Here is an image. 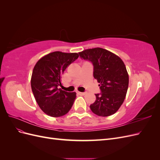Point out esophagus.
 Returning a JSON list of instances; mask_svg holds the SVG:
<instances>
[{
	"mask_svg": "<svg viewBox=\"0 0 160 160\" xmlns=\"http://www.w3.org/2000/svg\"><path fill=\"white\" fill-rule=\"evenodd\" d=\"M77 93H78V94H79V95H85V94H86V93H84V92H79V91H77Z\"/></svg>",
	"mask_w": 160,
	"mask_h": 160,
	"instance_id": "obj_1",
	"label": "esophagus"
}]
</instances>
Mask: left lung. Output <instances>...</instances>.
I'll use <instances>...</instances> for the list:
<instances>
[{"label":"left lung","mask_w":160,"mask_h":160,"mask_svg":"<svg viewBox=\"0 0 160 160\" xmlns=\"http://www.w3.org/2000/svg\"><path fill=\"white\" fill-rule=\"evenodd\" d=\"M82 59L93 66V77L98 80L101 93L90 105L93 113L101 117L114 114L126 95L129 76L123 61L116 55L102 48H94L79 52Z\"/></svg>","instance_id":"obj_1"}]
</instances>
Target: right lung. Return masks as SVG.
<instances>
[{"label": "right lung", "mask_w": 160, "mask_h": 160, "mask_svg": "<svg viewBox=\"0 0 160 160\" xmlns=\"http://www.w3.org/2000/svg\"><path fill=\"white\" fill-rule=\"evenodd\" d=\"M79 57L78 53L55 51L38 60L31 77V89L37 103L43 112L58 118L67 114L76 98L75 92L59 89L61 76L70 64Z\"/></svg>", "instance_id": "obj_1"}]
</instances>
